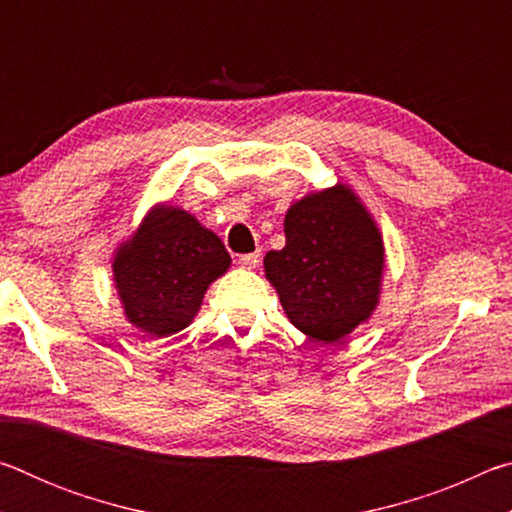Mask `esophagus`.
<instances>
[{"label":"esophagus","instance_id":"1","mask_svg":"<svg viewBox=\"0 0 512 512\" xmlns=\"http://www.w3.org/2000/svg\"><path fill=\"white\" fill-rule=\"evenodd\" d=\"M257 264H259V253L239 255V266L241 268H257Z\"/></svg>","mask_w":512,"mask_h":512}]
</instances>
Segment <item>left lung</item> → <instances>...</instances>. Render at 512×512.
<instances>
[{
	"instance_id": "8db88e82",
	"label": "left lung",
	"mask_w": 512,
	"mask_h": 512,
	"mask_svg": "<svg viewBox=\"0 0 512 512\" xmlns=\"http://www.w3.org/2000/svg\"><path fill=\"white\" fill-rule=\"evenodd\" d=\"M287 244L264 257L266 280L300 332L336 343L375 311L384 273V239L348 185L293 203Z\"/></svg>"
}]
</instances>
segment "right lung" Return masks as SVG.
Instances as JSON below:
<instances>
[{"mask_svg": "<svg viewBox=\"0 0 512 512\" xmlns=\"http://www.w3.org/2000/svg\"><path fill=\"white\" fill-rule=\"evenodd\" d=\"M228 268L221 239L171 205H155L112 262L128 323L151 336H171L192 323L207 287Z\"/></svg>", "mask_w": 512, "mask_h": 512, "instance_id": "add662e5", "label": "right lung"}]
</instances>
